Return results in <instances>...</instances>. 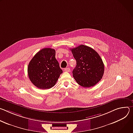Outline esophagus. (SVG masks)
Segmentation results:
<instances>
[{"label":"esophagus","instance_id":"esophagus-1","mask_svg":"<svg viewBox=\"0 0 133 133\" xmlns=\"http://www.w3.org/2000/svg\"><path fill=\"white\" fill-rule=\"evenodd\" d=\"M70 71V68H67L64 69V71H65V72H69Z\"/></svg>","mask_w":133,"mask_h":133}]
</instances>
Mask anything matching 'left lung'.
I'll use <instances>...</instances> for the list:
<instances>
[{
    "instance_id": "left-lung-1",
    "label": "left lung",
    "mask_w": 133,
    "mask_h": 133,
    "mask_svg": "<svg viewBox=\"0 0 133 133\" xmlns=\"http://www.w3.org/2000/svg\"><path fill=\"white\" fill-rule=\"evenodd\" d=\"M70 50L77 62L72 72L76 82L84 88L96 85L102 78L105 70L98 53L91 48L84 45Z\"/></svg>"
}]
</instances>
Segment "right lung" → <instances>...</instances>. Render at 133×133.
Returning <instances> with one entry per match:
<instances>
[{"instance_id": "obj_1", "label": "right lung", "mask_w": 133, "mask_h": 133, "mask_svg": "<svg viewBox=\"0 0 133 133\" xmlns=\"http://www.w3.org/2000/svg\"><path fill=\"white\" fill-rule=\"evenodd\" d=\"M27 72L32 83L41 89L53 87L63 72L55 58V50L51 48L43 49L34 56Z\"/></svg>"}]
</instances>
